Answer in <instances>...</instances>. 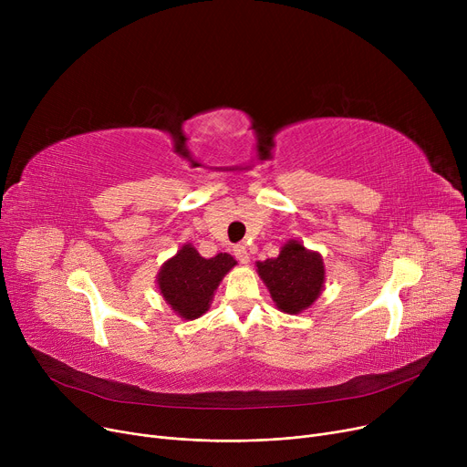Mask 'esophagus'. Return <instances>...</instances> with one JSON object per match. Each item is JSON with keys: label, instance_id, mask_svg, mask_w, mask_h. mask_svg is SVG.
<instances>
[{"label": "esophagus", "instance_id": "obj_1", "mask_svg": "<svg viewBox=\"0 0 467 467\" xmlns=\"http://www.w3.org/2000/svg\"><path fill=\"white\" fill-rule=\"evenodd\" d=\"M233 254H234V257L240 263H248L250 261V254H248L246 244H236V246H233Z\"/></svg>", "mask_w": 467, "mask_h": 467}]
</instances>
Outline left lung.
Masks as SVG:
<instances>
[{
	"label": "left lung",
	"instance_id": "obj_1",
	"mask_svg": "<svg viewBox=\"0 0 467 467\" xmlns=\"http://www.w3.org/2000/svg\"><path fill=\"white\" fill-rule=\"evenodd\" d=\"M257 273L282 312L299 314L308 308L324 285L322 257L289 240L276 259L257 263Z\"/></svg>",
	"mask_w": 467,
	"mask_h": 467
}]
</instances>
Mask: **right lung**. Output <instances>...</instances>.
<instances>
[{"instance_id":"right-lung-1","label":"right lung","mask_w":467,"mask_h":467,"mask_svg":"<svg viewBox=\"0 0 467 467\" xmlns=\"http://www.w3.org/2000/svg\"><path fill=\"white\" fill-rule=\"evenodd\" d=\"M236 265L229 254L204 259L191 244L164 263L159 273V287L166 303L185 320L202 316L221 278Z\"/></svg>"}]
</instances>
